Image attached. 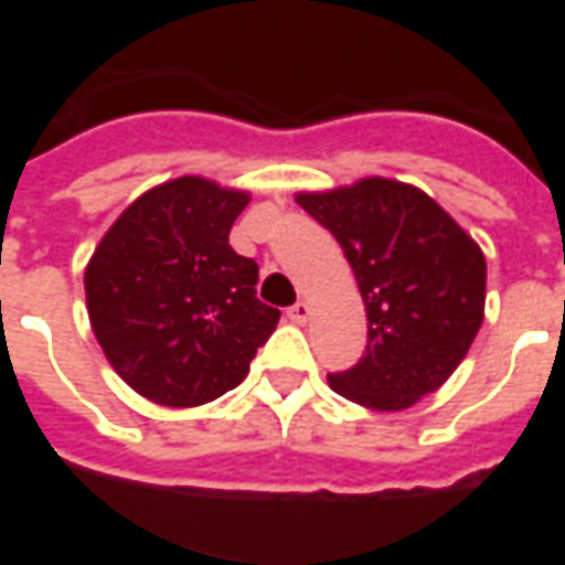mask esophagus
Instances as JSON below:
<instances>
[{
  "instance_id": "obj_1",
  "label": "esophagus",
  "mask_w": 565,
  "mask_h": 565,
  "mask_svg": "<svg viewBox=\"0 0 565 565\" xmlns=\"http://www.w3.org/2000/svg\"><path fill=\"white\" fill-rule=\"evenodd\" d=\"M287 318L294 320V323H306V320L311 318V306L302 299V302H296V306L287 308Z\"/></svg>"
}]
</instances>
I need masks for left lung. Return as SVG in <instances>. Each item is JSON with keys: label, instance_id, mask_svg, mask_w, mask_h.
<instances>
[{"label": "left lung", "instance_id": "1", "mask_svg": "<svg viewBox=\"0 0 565 565\" xmlns=\"http://www.w3.org/2000/svg\"><path fill=\"white\" fill-rule=\"evenodd\" d=\"M296 202L335 235L366 302V354L327 375L332 391L375 412L438 391L484 320L481 247L424 190L387 178Z\"/></svg>", "mask_w": 565, "mask_h": 565}]
</instances>
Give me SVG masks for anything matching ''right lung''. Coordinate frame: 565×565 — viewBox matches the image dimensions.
<instances>
[{
	"label": "right lung",
	"instance_id": "add662e5",
	"mask_svg": "<svg viewBox=\"0 0 565 565\" xmlns=\"http://www.w3.org/2000/svg\"><path fill=\"white\" fill-rule=\"evenodd\" d=\"M247 193L174 178L129 205L84 271L108 363L145 399L190 408L242 384L278 308L257 299L259 266L230 247Z\"/></svg>",
	"mask_w": 565,
	"mask_h": 565
}]
</instances>
